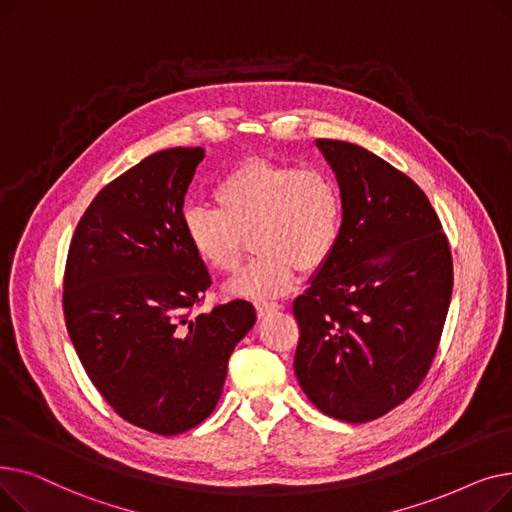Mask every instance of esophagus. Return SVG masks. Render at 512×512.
Here are the masks:
<instances>
[{"mask_svg": "<svg viewBox=\"0 0 512 512\" xmlns=\"http://www.w3.org/2000/svg\"><path fill=\"white\" fill-rule=\"evenodd\" d=\"M278 309H282V305L276 303V301H259V303H257V315H259V317H263V315H267V313H272V311H278Z\"/></svg>", "mask_w": 512, "mask_h": 512, "instance_id": "obj_1", "label": "esophagus"}]
</instances>
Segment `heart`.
<instances>
[{
  "label": "heart",
  "instance_id": "b5f03b06",
  "mask_svg": "<svg viewBox=\"0 0 512 512\" xmlns=\"http://www.w3.org/2000/svg\"><path fill=\"white\" fill-rule=\"evenodd\" d=\"M218 209L182 211L186 242L218 274H232L249 247L257 255L232 280V290L267 297L292 286L297 270L315 272L338 247L344 199L336 176L324 168L247 159L213 191Z\"/></svg>",
  "mask_w": 512,
  "mask_h": 512
}]
</instances>
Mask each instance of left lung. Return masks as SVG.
<instances>
[{
    "label": "left lung",
    "mask_w": 512,
    "mask_h": 512,
    "mask_svg": "<svg viewBox=\"0 0 512 512\" xmlns=\"http://www.w3.org/2000/svg\"><path fill=\"white\" fill-rule=\"evenodd\" d=\"M344 199L338 247L294 301V373L313 405L367 423L425 380L452 297V255L421 188L375 153L319 139Z\"/></svg>",
    "instance_id": "8db88e82"
}]
</instances>
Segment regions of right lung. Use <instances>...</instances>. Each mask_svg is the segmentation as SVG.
<instances>
[{
    "mask_svg": "<svg viewBox=\"0 0 512 512\" xmlns=\"http://www.w3.org/2000/svg\"><path fill=\"white\" fill-rule=\"evenodd\" d=\"M201 147L157 151L105 184L78 220L64 270L76 355L124 421L176 436L218 405L228 359L255 324L249 301L195 313L211 286L182 207Z\"/></svg>",
    "mask_w": 512,
    "mask_h": 512,
    "instance_id": "obj_1",
    "label": "right lung"
}]
</instances>
